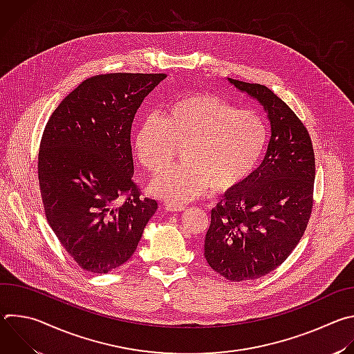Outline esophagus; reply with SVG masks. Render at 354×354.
<instances>
[{"label":"esophagus","instance_id":"1","mask_svg":"<svg viewBox=\"0 0 354 354\" xmlns=\"http://www.w3.org/2000/svg\"><path fill=\"white\" fill-rule=\"evenodd\" d=\"M165 209H167L168 212H172V213L185 212V210H186L185 206H178V205H172V203H167V205H165Z\"/></svg>","mask_w":354,"mask_h":354}]
</instances>
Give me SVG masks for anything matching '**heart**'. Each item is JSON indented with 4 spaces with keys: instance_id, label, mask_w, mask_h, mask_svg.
Here are the masks:
<instances>
[{
    "instance_id": "1",
    "label": "heart",
    "mask_w": 354,
    "mask_h": 354,
    "mask_svg": "<svg viewBox=\"0 0 354 354\" xmlns=\"http://www.w3.org/2000/svg\"><path fill=\"white\" fill-rule=\"evenodd\" d=\"M268 142L263 118L236 109L227 99L193 92L168 102L160 116L147 118L134 136L141 165L158 174L182 147L185 162L160 174L151 192L172 205H185L206 193H227L258 165Z\"/></svg>"
}]
</instances>
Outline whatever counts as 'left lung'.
Returning <instances> with one entry per match:
<instances>
[{"mask_svg":"<svg viewBox=\"0 0 354 354\" xmlns=\"http://www.w3.org/2000/svg\"><path fill=\"white\" fill-rule=\"evenodd\" d=\"M266 112L270 141L262 164L212 210L205 258L231 281L255 280L280 266L304 234L313 209L315 158L297 115L268 86L228 78Z\"/></svg>","mask_w":354,"mask_h":354,"instance_id":"obj_1","label":"left lung"}]
</instances>
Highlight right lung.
Here are the masks:
<instances>
[{
	"label": "right lung",
	"instance_id": "obj_1",
	"mask_svg": "<svg viewBox=\"0 0 354 354\" xmlns=\"http://www.w3.org/2000/svg\"><path fill=\"white\" fill-rule=\"evenodd\" d=\"M165 78L92 77L62 100L46 124L37 164L44 213L84 270L108 273L126 263L158 209L133 182L130 134L144 97Z\"/></svg>",
	"mask_w": 354,
	"mask_h": 354
}]
</instances>
